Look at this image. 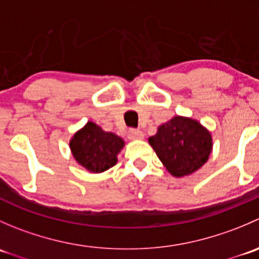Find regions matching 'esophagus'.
Listing matches in <instances>:
<instances>
[{"label":"esophagus","instance_id":"obj_1","mask_svg":"<svg viewBox=\"0 0 259 259\" xmlns=\"http://www.w3.org/2000/svg\"><path fill=\"white\" fill-rule=\"evenodd\" d=\"M127 137H129L130 140H140L144 139V133L142 130L130 129L129 133H127Z\"/></svg>","mask_w":259,"mask_h":259}]
</instances>
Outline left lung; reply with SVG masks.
<instances>
[{
	"label": "left lung",
	"mask_w": 259,
	"mask_h": 259,
	"mask_svg": "<svg viewBox=\"0 0 259 259\" xmlns=\"http://www.w3.org/2000/svg\"><path fill=\"white\" fill-rule=\"evenodd\" d=\"M149 144L176 178L199 170L213 150L209 130L198 120L180 115L159 125L156 134L149 138Z\"/></svg>",
	"instance_id": "8db88e82"
}]
</instances>
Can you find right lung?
<instances>
[{
  "label": "right lung",
  "mask_w": 259,
  "mask_h": 259,
  "mask_svg": "<svg viewBox=\"0 0 259 259\" xmlns=\"http://www.w3.org/2000/svg\"><path fill=\"white\" fill-rule=\"evenodd\" d=\"M69 145L77 164L90 173L100 174L117 163V154L125 142L114 133L88 121L72 135Z\"/></svg>",
  "instance_id": "right-lung-1"
}]
</instances>
